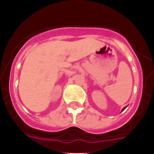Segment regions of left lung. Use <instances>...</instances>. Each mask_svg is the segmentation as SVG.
<instances>
[{
  "mask_svg": "<svg viewBox=\"0 0 154 154\" xmlns=\"http://www.w3.org/2000/svg\"><path fill=\"white\" fill-rule=\"evenodd\" d=\"M126 107H124V108H123V110H122V111H123V110H124V109H126Z\"/></svg>",
  "mask_w": 154,
  "mask_h": 154,
  "instance_id": "obj_1",
  "label": "left lung"
}]
</instances>
